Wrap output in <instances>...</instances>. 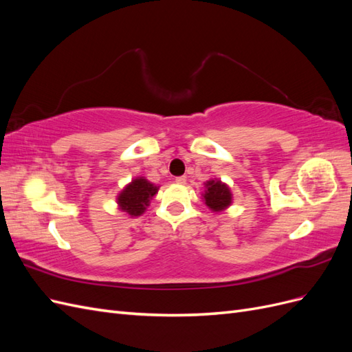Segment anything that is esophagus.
<instances>
[{
    "label": "esophagus",
    "mask_w": 352,
    "mask_h": 352,
    "mask_svg": "<svg viewBox=\"0 0 352 352\" xmlns=\"http://www.w3.org/2000/svg\"><path fill=\"white\" fill-rule=\"evenodd\" d=\"M175 182H176L177 185H185V184H186V177H185V176H179V177L175 179Z\"/></svg>",
    "instance_id": "34e87169"
}]
</instances>
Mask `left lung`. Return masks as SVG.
<instances>
[{
	"instance_id": "8db88e82",
	"label": "left lung",
	"mask_w": 352,
	"mask_h": 352,
	"mask_svg": "<svg viewBox=\"0 0 352 352\" xmlns=\"http://www.w3.org/2000/svg\"><path fill=\"white\" fill-rule=\"evenodd\" d=\"M204 192L201 194L202 201H204V204L212 212H223L232 206V190L225 182H221L220 179H210L204 184Z\"/></svg>"
}]
</instances>
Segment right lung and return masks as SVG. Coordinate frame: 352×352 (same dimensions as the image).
Wrapping results in <instances>:
<instances>
[{"instance_id":"1","label":"right lung","mask_w":352,"mask_h":352,"mask_svg":"<svg viewBox=\"0 0 352 352\" xmlns=\"http://www.w3.org/2000/svg\"><path fill=\"white\" fill-rule=\"evenodd\" d=\"M160 186L151 184L144 176H138L127 184L116 198L117 207L131 217H140L146 211Z\"/></svg>"}]
</instances>
